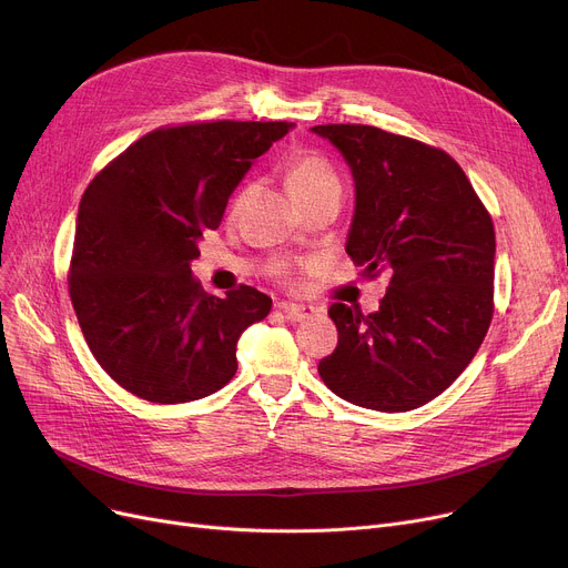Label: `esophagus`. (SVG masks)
<instances>
[{
  "instance_id": "1",
  "label": "esophagus",
  "mask_w": 568,
  "mask_h": 568,
  "mask_svg": "<svg viewBox=\"0 0 568 568\" xmlns=\"http://www.w3.org/2000/svg\"><path fill=\"white\" fill-rule=\"evenodd\" d=\"M280 312L293 321V323H302V321H310L316 316V310L310 307V304H293V302H280L277 304Z\"/></svg>"
}]
</instances>
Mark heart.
<instances>
[{"label":"heart","instance_id":"b5f03b06","mask_svg":"<svg viewBox=\"0 0 568 568\" xmlns=\"http://www.w3.org/2000/svg\"><path fill=\"white\" fill-rule=\"evenodd\" d=\"M286 189L295 202L307 200L327 191H341V180L334 165L316 154V152H300L291 159L286 168ZM250 191V184L241 189L236 202H241Z\"/></svg>","mask_w":568,"mask_h":568}]
</instances>
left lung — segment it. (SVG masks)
<instances>
[{
    "label": "left lung",
    "mask_w": 568,
    "mask_h": 568,
    "mask_svg": "<svg viewBox=\"0 0 568 568\" xmlns=\"http://www.w3.org/2000/svg\"><path fill=\"white\" fill-rule=\"evenodd\" d=\"M351 165L355 215L345 252L388 280L379 310L334 302L336 351L318 373L375 412H409L462 375L494 316L496 234L459 163L439 148L371 124H318Z\"/></svg>",
    "instance_id": "1"
}]
</instances>
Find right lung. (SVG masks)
Instances as JSON below:
<instances>
[{
  "mask_svg": "<svg viewBox=\"0 0 568 568\" xmlns=\"http://www.w3.org/2000/svg\"><path fill=\"white\" fill-rule=\"evenodd\" d=\"M293 122L161 126L85 189L70 261L72 307L98 364L129 394L178 405L223 388L236 343L273 300L252 286L206 293L191 273L254 159Z\"/></svg>",
  "mask_w": 568,
  "mask_h": 568,
  "instance_id": "1",
  "label": "right lung"
}]
</instances>
